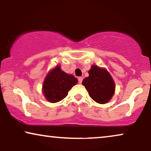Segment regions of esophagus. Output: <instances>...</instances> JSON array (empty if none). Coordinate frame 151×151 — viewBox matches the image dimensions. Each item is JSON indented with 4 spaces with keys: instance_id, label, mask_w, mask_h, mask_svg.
Returning a JSON list of instances; mask_svg holds the SVG:
<instances>
[{
    "instance_id": "obj_1",
    "label": "esophagus",
    "mask_w": 151,
    "mask_h": 151,
    "mask_svg": "<svg viewBox=\"0 0 151 151\" xmlns=\"http://www.w3.org/2000/svg\"><path fill=\"white\" fill-rule=\"evenodd\" d=\"M82 80H83V78H82V77H79V78H78V82H79V84H81V83H82Z\"/></svg>"
}]
</instances>
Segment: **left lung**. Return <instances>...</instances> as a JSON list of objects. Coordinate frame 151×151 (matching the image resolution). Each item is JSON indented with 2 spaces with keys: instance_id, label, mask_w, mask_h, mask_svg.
<instances>
[{
  "instance_id": "obj_1",
  "label": "left lung",
  "mask_w": 151,
  "mask_h": 151,
  "mask_svg": "<svg viewBox=\"0 0 151 151\" xmlns=\"http://www.w3.org/2000/svg\"><path fill=\"white\" fill-rule=\"evenodd\" d=\"M88 77L84 78L82 84L95 102L106 104L115 93V84L112 76L105 68L92 65L88 71Z\"/></svg>"
}]
</instances>
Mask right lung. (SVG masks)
<instances>
[{"mask_svg":"<svg viewBox=\"0 0 151 151\" xmlns=\"http://www.w3.org/2000/svg\"><path fill=\"white\" fill-rule=\"evenodd\" d=\"M78 83V79L71 74L65 73L60 66L51 69L42 84V93L47 101L55 103L63 100L68 92Z\"/></svg>","mask_w":151,"mask_h":151,"instance_id":"right-lung-1","label":"right lung"}]
</instances>
